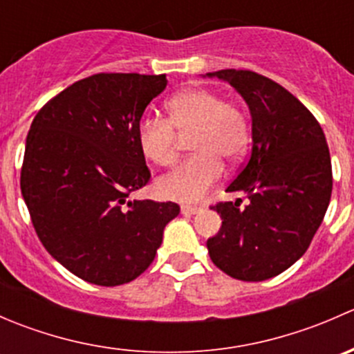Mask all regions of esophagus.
<instances>
[{"label":"esophagus","instance_id":"1","mask_svg":"<svg viewBox=\"0 0 354 354\" xmlns=\"http://www.w3.org/2000/svg\"><path fill=\"white\" fill-rule=\"evenodd\" d=\"M181 212H183L185 216H194V214L200 212V207H197V205H181Z\"/></svg>","mask_w":354,"mask_h":354}]
</instances>
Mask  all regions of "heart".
Returning a JSON list of instances; mask_svg holds the SVG:
<instances>
[{
	"label": "heart",
	"instance_id": "1",
	"mask_svg": "<svg viewBox=\"0 0 354 354\" xmlns=\"http://www.w3.org/2000/svg\"><path fill=\"white\" fill-rule=\"evenodd\" d=\"M167 118L145 116L138 123V147L159 166L174 162L178 135L192 137L194 157L183 160L157 180L162 198L197 202L223 176L224 164H236L250 144L248 116L236 102L223 101L217 92L188 87L166 104Z\"/></svg>",
	"mask_w": 354,
	"mask_h": 354
}]
</instances>
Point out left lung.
Returning a JSON list of instances; mask_svg holds the SVG:
<instances>
[{
  "label": "left lung",
  "instance_id": "left-lung-1",
  "mask_svg": "<svg viewBox=\"0 0 354 354\" xmlns=\"http://www.w3.org/2000/svg\"><path fill=\"white\" fill-rule=\"evenodd\" d=\"M227 82L252 116V152L226 192H241L245 209L221 202L223 219L207 240L212 262L240 281H266L303 257L322 224L332 194L326 135L312 113L270 78L250 70L207 73Z\"/></svg>",
  "mask_w": 354,
  "mask_h": 354
}]
</instances>
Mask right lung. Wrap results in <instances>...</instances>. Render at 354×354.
<instances>
[{"mask_svg":"<svg viewBox=\"0 0 354 354\" xmlns=\"http://www.w3.org/2000/svg\"><path fill=\"white\" fill-rule=\"evenodd\" d=\"M166 75L97 73L37 113L20 188L39 240L80 279L120 286L140 276L162 243L174 202L130 200L151 180L137 128Z\"/></svg>","mask_w":354,"mask_h":354,"instance_id":"obj_1","label":"right lung"}]
</instances>
